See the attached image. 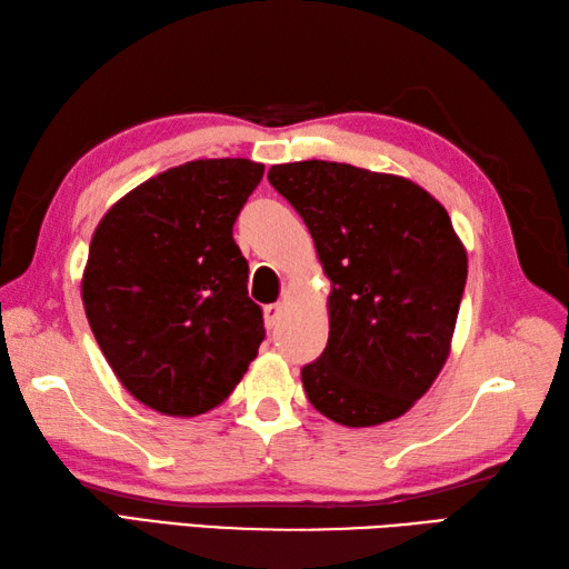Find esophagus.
<instances>
[{
  "instance_id": "34e87169",
  "label": "esophagus",
  "mask_w": 569,
  "mask_h": 569,
  "mask_svg": "<svg viewBox=\"0 0 569 569\" xmlns=\"http://www.w3.org/2000/svg\"><path fill=\"white\" fill-rule=\"evenodd\" d=\"M281 316H283V306H281V303L266 306V308H263V322H266V328L273 330L276 325H278V320H281Z\"/></svg>"
}]
</instances>
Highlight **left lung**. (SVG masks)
<instances>
[{
	"mask_svg": "<svg viewBox=\"0 0 569 569\" xmlns=\"http://www.w3.org/2000/svg\"><path fill=\"white\" fill-rule=\"evenodd\" d=\"M332 281L330 337L300 369L322 416L349 428L403 416L438 377L467 283L450 214L406 178L332 161L271 166Z\"/></svg>",
	"mask_w": 569,
	"mask_h": 569,
	"instance_id": "left-lung-1",
	"label": "left lung"
}]
</instances>
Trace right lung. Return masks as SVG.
I'll return each instance as SVG.
<instances>
[{"label":"right lung","mask_w":569,"mask_h":569,"mask_svg":"<svg viewBox=\"0 0 569 569\" xmlns=\"http://www.w3.org/2000/svg\"><path fill=\"white\" fill-rule=\"evenodd\" d=\"M263 166L168 168L102 217L82 276L84 316L124 389L166 416H200L234 391L263 342L232 229Z\"/></svg>","instance_id":"right-lung-1"}]
</instances>
